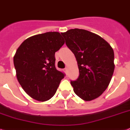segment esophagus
I'll return each instance as SVG.
<instances>
[{
    "label": "esophagus",
    "mask_w": 130,
    "mask_h": 130,
    "mask_svg": "<svg viewBox=\"0 0 130 130\" xmlns=\"http://www.w3.org/2000/svg\"><path fill=\"white\" fill-rule=\"evenodd\" d=\"M64 72H65L67 73V68H64Z\"/></svg>",
    "instance_id": "esophagus-1"
}]
</instances>
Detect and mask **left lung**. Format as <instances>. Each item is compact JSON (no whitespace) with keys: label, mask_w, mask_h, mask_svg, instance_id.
<instances>
[{"label":"left lung","mask_w":130,"mask_h":130,"mask_svg":"<svg viewBox=\"0 0 130 130\" xmlns=\"http://www.w3.org/2000/svg\"><path fill=\"white\" fill-rule=\"evenodd\" d=\"M61 34L74 54L80 73L78 79L70 82L74 92L84 101L96 99L106 90L113 76V48L101 36L83 29Z\"/></svg>","instance_id":"1"}]
</instances>
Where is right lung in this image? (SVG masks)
I'll use <instances>...</instances> for the list:
<instances>
[{
	"mask_svg": "<svg viewBox=\"0 0 130 130\" xmlns=\"http://www.w3.org/2000/svg\"><path fill=\"white\" fill-rule=\"evenodd\" d=\"M58 32L36 34L26 39L14 56L16 75L24 92L40 102L55 94L64 74L55 67V52L64 44Z\"/></svg>",
	"mask_w": 130,
	"mask_h": 130,
	"instance_id": "obj_1",
	"label": "right lung"
}]
</instances>
